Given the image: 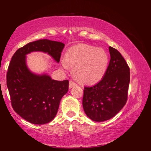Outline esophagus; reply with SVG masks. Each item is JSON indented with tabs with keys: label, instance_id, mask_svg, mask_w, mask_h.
I'll return each mask as SVG.
<instances>
[{
	"label": "esophagus",
	"instance_id": "1",
	"mask_svg": "<svg viewBox=\"0 0 151 151\" xmlns=\"http://www.w3.org/2000/svg\"><path fill=\"white\" fill-rule=\"evenodd\" d=\"M76 86H77V84H76V83H74V82H73L72 81H69V85H68V88H69V89L72 88L73 87H74Z\"/></svg>",
	"mask_w": 151,
	"mask_h": 151
}]
</instances>
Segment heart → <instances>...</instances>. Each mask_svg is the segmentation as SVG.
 I'll list each match as a JSON object with an SVG mask.
<instances>
[{"mask_svg":"<svg viewBox=\"0 0 151 151\" xmlns=\"http://www.w3.org/2000/svg\"><path fill=\"white\" fill-rule=\"evenodd\" d=\"M109 62L107 53L86 44H78L68 48L65 58L61 60L62 67L66 70L73 67L76 78L86 84H94L106 74Z\"/></svg>","mask_w":151,"mask_h":151,"instance_id":"b5f03b06","label":"heart"}]
</instances>
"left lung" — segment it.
Listing matches in <instances>:
<instances>
[{"mask_svg":"<svg viewBox=\"0 0 151 151\" xmlns=\"http://www.w3.org/2000/svg\"><path fill=\"white\" fill-rule=\"evenodd\" d=\"M110 60L99 83L85 87L83 106L91 120L101 122L115 116L126 104L130 83V68L117 50L109 47Z\"/></svg>","mask_w":151,"mask_h":151,"instance_id":"8db88e82","label":"left lung"}]
</instances>
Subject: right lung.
<instances>
[{
	"label": "right lung",
	"instance_id": "obj_1",
	"mask_svg": "<svg viewBox=\"0 0 151 151\" xmlns=\"http://www.w3.org/2000/svg\"><path fill=\"white\" fill-rule=\"evenodd\" d=\"M64 47L61 42L39 40L18 49L11 58L7 86L12 106L20 116L33 124H45L55 117L60 100L68 90V81H55L46 73L38 74L31 71L26 55L43 52L59 63Z\"/></svg>",
	"mask_w": 151,
	"mask_h": 151
}]
</instances>
